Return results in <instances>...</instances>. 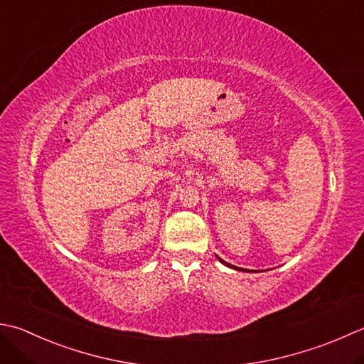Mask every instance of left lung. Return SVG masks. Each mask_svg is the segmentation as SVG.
<instances>
[{
	"label": "left lung",
	"mask_w": 364,
	"mask_h": 364,
	"mask_svg": "<svg viewBox=\"0 0 364 364\" xmlns=\"http://www.w3.org/2000/svg\"><path fill=\"white\" fill-rule=\"evenodd\" d=\"M219 262H223V263H224V265H227V267H230V268H235V269H241V268H238V267H235V265H229V263H227V262H224L223 259H219ZM243 272H246V269H243Z\"/></svg>",
	"instance_id": "obj_1"
}]
</instances>
